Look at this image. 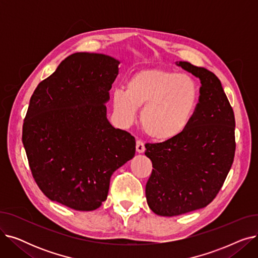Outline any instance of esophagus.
Returning <instances> with one entry per match:
<instances>
[{
	"label": "esophagus",
	"mask_w": 258,
	"mask_h": 258,
	"mask_svg": "<svg viewBox=\"0 0 258 258\" xmlns=\"http://www.w3.org/2000/svg\"><path fill=\"white\" fill-rule=\"evenodd\" d=\"M136 151H137V153H139V154H143V153L145 152V146H144V143H143L142 141L138 140V141L136 142Z\"/></svg>",
	"instance_id": "1"
}]
</instances>
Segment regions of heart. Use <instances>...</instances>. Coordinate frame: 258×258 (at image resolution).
I'll list each match as a JSON object with an SVG mask.
<instances>
[{
	"instance_id": "heart-1",
	"label": "heart",
	"mask_w": 258,
	"mask_h": 258,
	"mask_svg": "<svg viewBox=\"0 0 258 258\" xmlns=\"http://www.w3.org/2000/svg\"><path fill=\"white\" fill-rule=\"evenodd\" d=\"M125 88L112 94L114 112L122 124H131L143 106V131L153 140L166 142L179 137L190 123L199 98L191 77L159 68L143 69L128 78Z\"/></svg>"
}]
</instances>
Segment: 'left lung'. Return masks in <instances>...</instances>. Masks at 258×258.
I'll use <instances>...</instances> for the list:
<instances>
[{"label": "left lung", "mask_w": 258, "mask_h": 258, "mask_svg": "<svg viewBox=\"0 0 258 258\" xmlns=\"http://www.w3.org/2000/svg\"><path fill=\"white\" fill-rule=\"evenodd\" d=\"M178 67L200 79V97L185 132L170 141L146 144L153 172L145 186L150 208L174 216L206 207L219 194L232 166L235 119L220 79L188 61Z\"/></svg>", "instance_id": "obj_1"}]
</instances>
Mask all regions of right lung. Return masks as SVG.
<instances>
[{
  "mask_svg": "<svg viewBox=\"0 0 258 258\" xmlns=\"http://www.w3.org/2000/svg\"><path fill=\"white\" fill-rule=\"evenodd\" d=\"M120 61L77 52L39 83L23 124L33 178L53 202L79 211L99 208L114 171L134 158L136 141L106 117Z\"/></svg>",
  "mask_w": 258,
  "mask_h": 258,
  "instance_id": "add662e5",
  "label": "right lung"
}]
</instances>
